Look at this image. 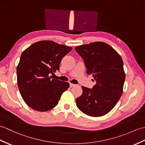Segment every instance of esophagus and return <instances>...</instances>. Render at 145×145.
<instances>
[{"mask_svg":"<svg viewBox=\"0 0 145 145\" xmlns=\"http://www.w3.org/2000/svg\"><path fill=\"white\" fill-rule=\"evenodd\" d=\"M76 86V85H75V84H73V83H70V88H72V87H74V86Z\"/></svg>","mask_w":145,"mask_h":145,"instance_id":"34e87169","label":"esophagus"}]
</instances>
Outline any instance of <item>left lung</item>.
I'll list each match as a JSON object with an SVG mask.
<instances>
[{
    "label": "left lung",
    "instance_id": "left-lung-1",
    "mask_svg": "<svg viewBox=\"0 0 145 145\" xmlns=\"http://www.w3.org/2000/svg\"><path fill=\"white\" fill-rule=\"evenodd\" d=\"M75 50L83 60L87 74L96 81L92 88L82 87L83 93L76 99V106L86 115L103 116L114 108L122 95L125 79L123 60L103 42L77 46Z\"/></svg>",
    "mask_w": 145,
    "mask_h": 145
}]
</instances>
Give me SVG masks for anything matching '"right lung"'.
I'll use <instances>...</instances> for the list:
<instances>
[{
    "mask_svg": "<svg viewBox=\"0 0 145 145\" xmlns=\"http://www.w3.org/2000/svg\"><path fill=\"white\" fill-rule=\"evenodd\" d=\"M51 41L35 42L23 52L16 69L20 94L31 108L45 112L53 109L69 83L49 76L59 70L60 63L72 50Z\"/></svg>",
    "mask_w": 145,
    "mask_h": 145,
    "instance_id": "obj_1",
    "label": "right lung"
}]
</instances>
